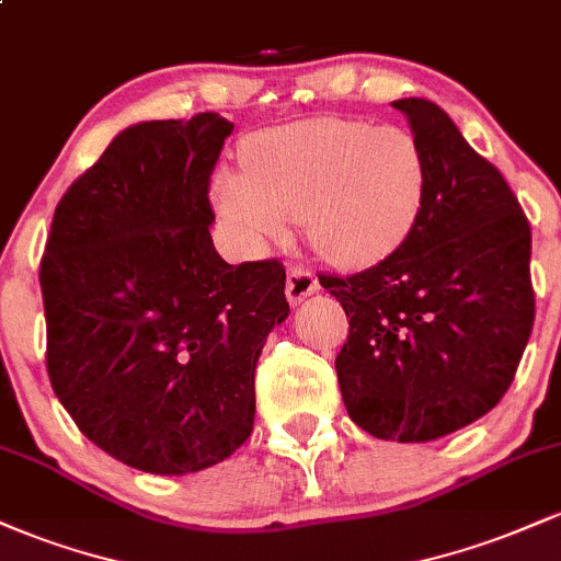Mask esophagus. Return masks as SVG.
I'll return each mask as SVG.
<instances>
[{
  "label": "esophagus",
  "instance_id": "esophagus-1",
  "mask_svg": "<svg viewBox=\"0 0 561 561\" xmlns=\"http://www.w3.org/2000/svg\"><path fill=\"white\" fill-rule=\"evenodd\" d=\"M287 300L289 306H298L300 300H306L308 295H313L319 289L317 274L311 268H302V266H289L287 272Z\"/></svg>",
  "mask_w": 561,
  "mask_h": 561
}]
</instances>
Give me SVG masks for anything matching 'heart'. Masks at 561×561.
<instances>
[{
  "mask_svg": "<svg viewBox=\"0 0 561 561\" xmlns=\"http://www.w3.org/2000/svg\"><path fill=\"white\" fill-rule=\"evenodd\" d=\"M244 173H218L214 199L250 242L306 221L324 261L364 268L388 259L420 218L427 165L405 128L313 118L266 128L242 145Z\"/></svg>",
  "mask_w": 561,
  "mask_h": 561,
  "instance_id": "b5f03b06",
  "label": "heart"
}]
</instances>
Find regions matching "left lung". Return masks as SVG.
Returning <instances> with one entry per match:
<instances>
[{
  "label": "left lung",
  "mask_w": 561,
  "mask_h": 561,
  "mask_svg": "<svg viewBox=\"0 0 561 561\" xmlns=\"http://www.w3.org/2000/svg\"><path fill=\"white\" fill-rule=\"evenodd\" d=\"M427 165L414 229L366 272L321 274L351 317L334 358L351 420L382 440L424 443L493 409L536 319L530 221L493 163L430 100L392 102Z\"/></svg>",
  "instance_id": "obj_1"
}]
</instances>
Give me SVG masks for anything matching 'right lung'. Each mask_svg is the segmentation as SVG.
<instances>
[{"label":"right lung","instance_id":"obj_1","mask_svg":"<svg viewBox=\"0 0 561 561\" xmlns=\"http://www.w3.org/2000/svg\"><path fill=\"white\" fill-rule=\"evenodd\" d=\"M231 128L197 113L121 131L60 197L42 255L55 396L141 472H199L248 440L255 364L289 313L282 261L229 266L210 240Z\"/></svg>","mask_w":561,"mask_h":561}]
</instances>
